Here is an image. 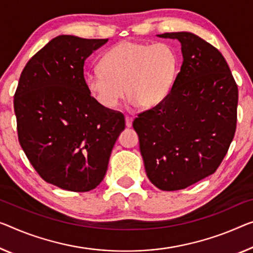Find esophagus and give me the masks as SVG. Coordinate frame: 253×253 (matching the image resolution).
<instances>
[{
    "instance_id": "34e87169",
    "label": "esophagus",
    "mask_w": 253,
    "mask_h": 253,
    "mask_svg": "<svg viewBox=\"0 0 253 253\" xmlns=\"http://www.w3.org/2000/svg\"><path fill=\"white\" fill-rule=\"evenodd\" d=\"M126 126L127 127H130L132 126V118H131V116H129V115L126 116Z\"/></svg>"
}]
</instances>
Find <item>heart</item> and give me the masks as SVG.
<instances>
[{"label":"heart","instance_id":"obj_1","mask_svg":"<svg viewBox=\"0 0 253 253\" xmlns=\"http://www.w3.org/2000/svg\"><path fill=\"white\" fill-rule=\"evenodd\" d=\"M177 67L176 53L169 45L123 42L105 54L100 67L88 71L84 81L104 107L118 106L126 87L131 103L150 108L169 95Z\"/></svg>","mask_w":253,"mask_h":253}]
</instances>
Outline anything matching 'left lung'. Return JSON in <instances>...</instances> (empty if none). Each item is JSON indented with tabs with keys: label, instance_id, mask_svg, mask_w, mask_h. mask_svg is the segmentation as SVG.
Returning a JSON list of instances; mask_svg holds the SVG:
<instances>
[{
	"label": "left lung",
	"instance_id": "8db88e82",
	"mask_svg": "<svg viewBox=\"0 0 253 253\" xmlns=\"http://www.w3.org/2000/svg\"><path fill=\"white\" fill-rule=\"evenodd\" d=\"M158 36L181 42L183 63L169 95L132 126L151 183L175 191L211 175L223 162L236 130L239 89L226 60L203 38Z\"/></svg>",
	"mask_w": 253,
	"mask_h": 253
}]
</instances>
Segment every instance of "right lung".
Returning a JSON list of instances; mask_svg holds the SVG:
<instances>
[{
    "instance_id": "obj_1",
    "label": "right lung",
    "mask_w": 253,
    "mask_h": 253,
    "mask_svg": "<svg viewBox=\"0 0 253 253\" xmlns=\"http://www.w3.org/2000/svg\"><path fill=\"white\" fill-rule=\"evenodd\" d=\"M108 40L61 35L23 68L14 94L18 139L42 180L73 192L95 189L126 127L124 115L90 95L84 61Z\"/></svg>"
}]
</instances>
